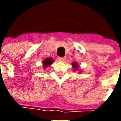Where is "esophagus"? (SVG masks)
<instances>
[{"label": "esophagus", "mask_w": 121, "mask_h": 121, "mask_svg": "<svg viewBox=\"0 0 121 121\" xmlns=\"http://www.w3.org/2000/svg\"><path fill=\"white\" fill-rule=\"evenodd\" d=\"M58 60H60V61H65L66 60V58L65 57H59L58 58Z\"/></svg>", "instance_id": "esophagus-1"}]
</instances>
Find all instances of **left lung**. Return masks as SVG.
<instances>
[{"label":"left lung","mask_w":121,"mask_h":121,"mask_svg":"<svg viewBox=\"0 0 121 121\" xmlns=\"http://www.w3.org/2000/svg\"><path fill=\"white\" fill-rule=\"evenodd\" d=\"M72 66H73V69H74V70H75V69H78V67H79V65H77V63H73Z\"/></svg>","instance_id":"1"}]
</instances>
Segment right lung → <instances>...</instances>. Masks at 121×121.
Wrapping results in <instances>:
<instances>
[{"instance_id":"add662e5","label":"right lung","mask_w":121,"mask_h":121,"mask_svg":"<svg viewBox=\"0 0 121 121\" xmlns=\"http://www.w3.org/2000/svg\"><path fill=\"white\" fill-rule=\"evenodd\" d=\"M54 62V60H52V58H46L44 60L42 61V63H43V65H44V68L47 67L48 66H50V65H52Z\"/></svg>"}]
</instances>
